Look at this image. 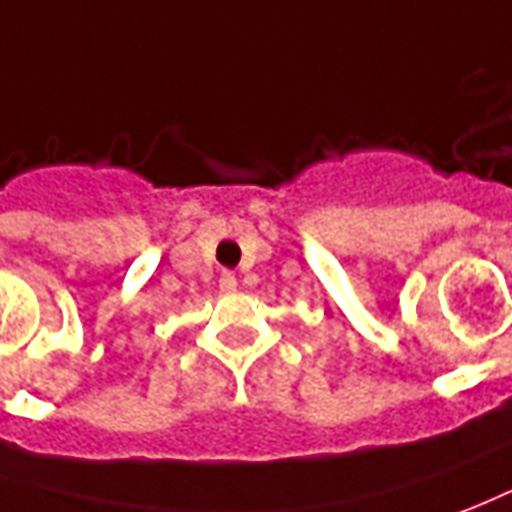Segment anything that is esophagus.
Returning a JSON list of instances; mask_svg holds the SVG:
<instances>
[{
  "label": "esophagus",
  "mask_w": 512,
  "mask_h": 512,
  "mask_svg": "<svg viewBox=\"0 0 512 512\" xmlns=\"http://www.w3.org/2000/svg\"><path fill=\"white\" fill-rule=\"evenodd\" d=\"M220 292H237V275L234 272H223L220 275Z\"/></svg>",
  "instance_id": "esophagus-1"
}]
</instances>
